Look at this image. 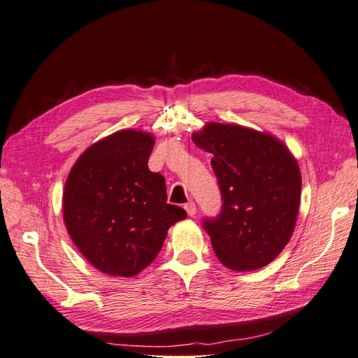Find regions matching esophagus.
Wrapping results in <instances>:
<instances>
[{
  "label": "esophagus",
  "mask_w": 358,
  "mask_h": 358,
  "mask_svg": "<svg viewBox=\"0 0 358 358\" xmlns=\"http://www.w3.org/2000/svg\"><path fill=\"white\" fill-rule=\"evenodd\" d=\"M185 210H187V213H188L189 216H194V215H196V212H197L196 203H194V201H189V203H187V204H185Z\"/></svg>",
  "instance_id": "obj_1"
}]
</instances>
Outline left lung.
I'll return each instance as SVG.
<instances>
[{"label":"left lung","mask_w":358,"mask_h":358,"mask_svg":"<svg viewBox=\"0 0 358 358\" xmlns=\"http://www.w3.org/2000/svg\"><path fill=\"white\" fill-rule=\"evenodd\" d=\"M192 142L210 152L222 210L203 222L220 262L234 272L264 267L294 231L301 191L299 162L275 136L208 122Z\"/></svg>","instance_id":"left-lung-1"}]
</instances>
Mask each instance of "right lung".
Returning <instances> with one entry per match:
<instances>
[{
  "instance_id": "1",
  "label": "right lung",
  "mask_w": 358,
  "mask_h": 358,
  "mask_svg": "<svg viewBox=\"0 0 358 358\" xmlns=\"http://www.w3.org/2000/svg\"><path fill=\"white\" fill-rule=\"evenodd\" d=\"M155 138L121 129L74 162L62 196L64 224L100 272L131 278L154 262L170 227L187 218L167 203L166 179L148 169Z\"/></svg>"
}]
</instances>
